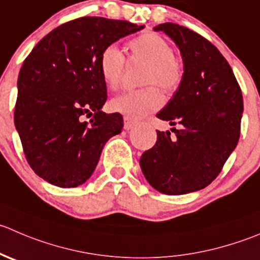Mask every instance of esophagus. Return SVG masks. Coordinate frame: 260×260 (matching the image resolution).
Wrapping results in <instances>:
<instances>
[{
    "mask_svg": "<svg viewBox=\"0 0 260 260\" xmlns=\"http://www.w3.org/2000/svg\"><path fill=\"white\" fill-rule=\"evenodd\" d=\"M133 127H135V122L132 119H129V118H124V129L129 131Z\"/></svg>",
    "mask_w": 260,
    "mask_h": 260,
    "instance_id": "34e87169",
    "label": "esophagus"
}]
</instances>
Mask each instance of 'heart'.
Instances as JSON below:
<instances>
[{"instance_id":"b5f03b06","label":"heart","mask_w":260,"mask_h":260,"mask_svg":"<svg viewBox=\"0 0 260 260\" xmlns=\"http://www.w3.org/2000/svg\"><path fill=\"white\" fill-rule=\"evenodd\" d=\"M133 59L147 63L143 70V89L123 92L110 102V108L129 119H141L155 112L162 105L164 98L157 86L166 94H171L180 86L183 80V66L173 54L168 40L156 32L147 31L129 42ZM125 58L115 44H109L100 52L98 66L102 80L108 89L117 90L122 84Z\"/></svg>"}]
</instances>
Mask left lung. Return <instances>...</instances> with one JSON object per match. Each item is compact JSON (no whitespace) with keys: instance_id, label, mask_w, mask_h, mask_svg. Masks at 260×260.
<instances>
[{"instance_id":"obj_1","label":"left lung","mask_w":260,"mask_h":260,"mask_svg":"<svg viewBox=\"0 0 260 260\" xmlns=\"http://www.w3.org/2000/svg\"><path fill=\"white\" fill-rule=\"evenodd\" d=\"M174 40L184 74L180 86L156 117L176 123L157 132V141L140 158L148 183L164 194L178 196L206 188L222 170L240 137L243 94L220 50L198 32L173 22L153 27Z\"/></svg>"}]
</instances>
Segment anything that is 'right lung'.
<instances>
[{"label":"right lung","mask_w":260,"mask_h":260,"mask_svg":"<svg viewBox=\"0 0 260 260\" xmlns=\"http://www.w3.org/2000/svg\"><path fill=\"white\" fill-rule=\"evenodd\" d=\"M143 27L80 17L45 35L24 60L15 127L30 168L45 181L60 188L84 184L108 140L122 132V114L102 110L108 95L98 59L103 48Z\"/></svg>","instance_id":"obj_1"}]
</instances>
